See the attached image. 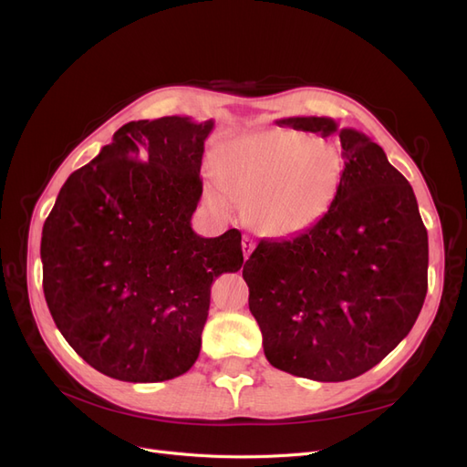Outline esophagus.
<instances>
[{
    "label": "esophagus",
    "mask_w": 467,
    "mask_h": 467,
    "mask_svg": "<svg viewBox=\"0 0 467 467\" xmlns=\"http://www.w3.org/2000/svg\"><path fill=\"white\" fill-rule=\"evenodd\" d=\"M241 247H244V259L247 261L249 254H251L253 249H254V241H253L249 235H244V239H241Z\"/></svg>",
    "instance_id": "obj_1"
}]
</instances>
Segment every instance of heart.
<instances>
[{"mask_svg":"<svg viewBox=\"0 0 467 467\" xmlns=\"http://www.w3.org/2000/svg\"><path fill=\"white\" fill-rule=\"evenodd\" d=\"M342 154L328 139L268 130L222 142L211 166L206 197L218 211L244 208L261 235L287 237L313 228L336 201Z\"/></svg>","mask_w":467,"mask_h":467,"instance_id":"b5f03b06","label":"heart"}]
</instances>
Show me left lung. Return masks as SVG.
Returning a JSON list of instances; mask_svg holds the SVG:
<instances>
[{
	"instance_id": "left-lung-1",
	"label": "left lung",
	"mask_w": 467,
	"mask_h": 467,
	"mask_svg": "<svg viewBox=\"0 0 467 467\" xmlns=\"http://www.w3.org/2000/svg\"><path fill=\"white\" fill-rule=\"evenodd\" d=\"M276 123L337 131L330 118ZM340 142L344 173L330 211L294 237L261 239L244 265L266 359L318 382L356 379L380 363L427 296L429 241L411 185L367 135L342 130Z\"/></svg>"
}]
</instances>
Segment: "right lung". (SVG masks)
<instances>
[{"instance_id": "add662e5", "label": "right lung", "mask_w": 467, "mask_h": 467, "mask_svg": "<svg viewBox=\"0 0 467 467\" xmlns=\"http://www.w3.org/2000/svg\"><path fill=\"white\" fill-rule=\"evenodd\" d=\"M214 121H130L61 187L42 230L47 309L96 371L125 382L187 373L211 285L244 265L241 234L201 237L204 140Z\"/></svg>"}]
</instances>
